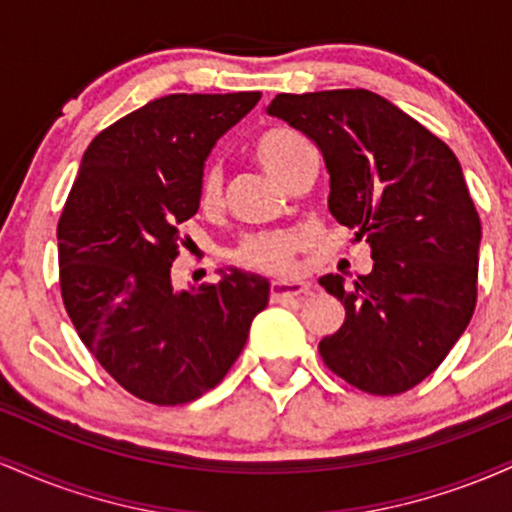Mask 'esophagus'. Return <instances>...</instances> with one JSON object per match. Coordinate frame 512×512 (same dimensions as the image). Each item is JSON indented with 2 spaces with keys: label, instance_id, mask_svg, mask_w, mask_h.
<instances>
[{
  "label": "esophagus",
  "instance_id": "1",
  "mask_svg": "<svg viewBox=\"0 0 512 512\" xmlns=\"http://www.w3.org/2000/svg\"><path fill=\"white\" fill-rule=\"evenodd\" d=\"M305 291H308V284H303V281H274L272 301L274 303L289 301V298H298Z\"/></svg>",
  "mask_w": 512,
  "mask_h": 512
}]
</instances>
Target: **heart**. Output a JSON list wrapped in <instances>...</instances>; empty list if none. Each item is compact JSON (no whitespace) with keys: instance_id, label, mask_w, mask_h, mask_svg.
<instances>
[{"instance_id":"heart-1","label":"heart","mask_w":512,"mask_h":512,"mask_svg":"<svg viewBox=\"0 0 512 512\" xmlns=\"http://www.w3.org/2000/svg\"><path fill=\"white\" fill-rule=\"evenodd\" d=\"M308 139L301 132L289 127H272L260 134L252 154H255L257 163L274 175L279 182L289 180L291 170L301 161L305 151H310ZM221 170L216 166H207L199 175L197 185V202L199 209L214 211L221 204ZM303 238L293 231H272V233H255V236L243 238L233 248L231 257L233 262L245 269H255V272L264 274H291L293 272V255L301 248Z\"/></svg>"}]
</instances>
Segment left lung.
<instances>
[{"mask_svg":"<svg viewBox=\"0 0 512 512\" xmlns=\"http://www.w3.org/2000/svg\"><path fill=\"white\" fill-rule=\"evenodd\" d=\"M269 115L301 129L330 173V211L366 238L373 272L344 286V325L325 366L370 395H399L436 370L477 305L481 221L460 161L424 125L366 88L279 93Z\"/></svg>","mask_w":512,"mask_h":512,"instance_id":"left-lung-1","label":"left lung"}]
</instances>
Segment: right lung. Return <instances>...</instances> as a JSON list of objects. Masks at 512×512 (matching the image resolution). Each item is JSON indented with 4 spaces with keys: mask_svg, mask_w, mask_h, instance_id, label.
<instances>
[{
    "mask_svg": "<svg viewBox=\"0 0 512 512\" xmlns=\"http://www.w3.org/2000/svg\"><path fill=\"white\" fill-rule=\"evenodd\" d=\"M260 96L173 93L117 120L88 144L57 223L62 301L81 342L158 407L219 385L269 303V281L240 269L190 291L170 279L204 161Z\"/></svg>",
    "mask_w": 512,
    "mask_h": 512,
    "instance_id": "add662e5",
    "label": "right lung"
}]
</instances>
